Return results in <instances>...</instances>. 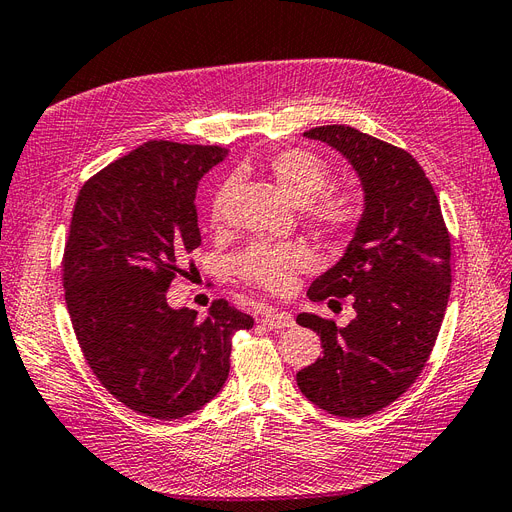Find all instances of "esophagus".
Masks as SVG:
<instances>
[{"instance_id": "obj_1", "label": "esophagus", "mask_w": 512, "mask_h": 512, "mask_svg": "<svg viewBox=\"0 0 512 512\" xmlns=\"http://www.w3.org/2000/svg\"><path fill=\"white\" fill-rule=\"evenodd\" d=\"M265 322L269 324V327L286 329V327H292L294 318L288 312H275V309H269V312L265 314Z\"/></svg>"}]
</instances>
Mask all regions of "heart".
I'll return each instance as SVG.
<instances>
[{"label":"heart","mask_w":512,"mask_h":512,"mask_svg":"<svg viewBox=\"0 0 512 512\" xmlns=\"http://www.w3.org/2000/svg\"><path fill=\"white\" fill-rule=\"evenodd\" d=\"M262 170L275 183L286 200L297 207H307L309 215L329 230H352L363 220L365 200L359 192H322L331 183V168L318 153L307 149L273 151L262 160ZM228 183L220 185L211 198V220L220 222L228 198ZM316 256L301 243H256L235 260V269L243 280L273 292L292 286L294 275L314 267Z\"/></svg>","instance_id":"heart-1"}]
</instances>
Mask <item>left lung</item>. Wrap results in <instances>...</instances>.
I'll list each match as a JSON object with an SVG mask.
<instances>
[{
	"label": "left lung",
	"mask_w": 512,
	"mask_h": 512,
	"mask_svg": "<svg viewBox=\"0 0 512 512\" xmlns=\"http://www.w3.org/2000/svg\"><path fill=\"white\" fill-rule=\"evenodd\" d=\"M359 175L365 213L335 265L307 290L312 301L352 297L348 327L299 314L322 356L297 374L301 393L333 416L361 418L404 395L429 359L451 297V237L436 190L408 151L350 126H320Z\"/></svg>",
	"instance_id": "obj_1"
}]
</instances>
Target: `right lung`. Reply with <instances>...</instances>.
Wrapping results in <instances>:
<instances>
[{
  "mask_svg": "<svg viewBox=\"0 0 512 512\" xmlns=\"http://www.w3.org/2000/svg\"><path fill=\"white\" fill-rule=\"evenodd\" d=\"M226 153L149 141L91 177L72 211L64 288L76 339L104 389L158 421L209 404L228 378L232 335L254 327L224 299L205 320L166 301L200 245L198 181Z\"/></svg>",
  "mask_w": 512,
  "mask_h": 512,
  "instance_id": "add662e5",
  "label": "right lung"
}]
</instances>
